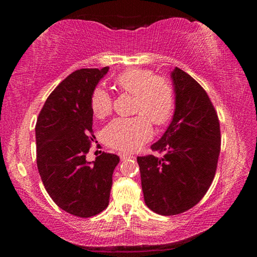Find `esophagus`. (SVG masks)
Returning a JSON list of instances; mask_svg holds the SVG:
<instances>
[{"label":"esophagus","mask_w":257,"mask_h":257,"mask_svg":"<svg viewBox=\"0 0 257 257\" xmlns=\"http://www.w3.org/2000/svg\"><path fill=\"white\" fill-rule=\"evenodd\" d=\"M120 158H121V160H127V159H130V158H134V155L128 154V153H121Z\"/></svg>","instance_id":"34e87169"}]
</instances>
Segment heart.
Instances as JSON below:
<instances>
[{"instance_id": "1", "label": "heart", "mask_w": 257, "mask_h": 257, "mask_svg": "<svg viewBox=\"0 0 257 257\" xmlns=\"http://www.w3.org/2000/svg\"><path fill=\"white\" fill-rule=\"evenodd\" d=\"M114 84L121 92L134 95V118H116L103 132L106 144L115 150L133 152L152 137V122L167 123L175 108V90L167 78L155 76L147 69H129L115 77ZM90 108L98 119L111 112V97L97 87L90 95Z\"/></svg>"}]
</instances>
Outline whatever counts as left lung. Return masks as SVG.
Here are the masks:
<instances>
[{
  "label": "left lung",
  "mask_w": 257,
  "mask_h": 257,
  "mask_svg": "<svg viewBox=\"0 0 257 257\" xmlns=\"http://www.w3.org/2000/svg\"><path fill=\"white\" fill-rule=\"evenodd\" d=\"M175 113L163 136L151 146L163 158L138 156L147 207L176 215L196 205L214 179L220 154V123L210 97L179 68L171 72Z\"/></svg>",
  "instance_id": "obj_1"
}]
</instances>
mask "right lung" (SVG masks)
<instances>
[{
	"label": "right lung",
	"instance_id": "obj_1",
	"mask_svg": "<svg viewBox=\"0 0 257 257\" xmlns=\"http://www.w3.org/2000/svg\"><path fill=\"white\" fill-rule=\"evenodd\" d=\"M108 67L80 69L50 94L36 122L37 168L53 202L63 211L90 217L108 205L119 156L103 153L86 160L93 133L92 95ZM93 141V139H92Z\"/></svg>",
	"mask_w": 257,
	"mask_h": 257
}]
</instances>
